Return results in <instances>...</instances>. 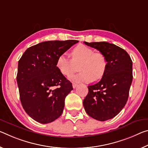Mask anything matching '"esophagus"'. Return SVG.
<instances>
[{"instance_id":"obj_1","label":"esophagus","mask_w":148,"mask_h":148,"mask_svg":"<svg viewBox=\"0 0 148 148\" xmlns=\"http://www.w3.org/2000/svg\"><path fill=\"white\" fill-rule=\"evenodd\" d=\"M77 86H78V84H75V83L72 84V87H73V88H76Z\"/></svg>"}]
</instances>
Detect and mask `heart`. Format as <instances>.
<instances>
[{
	"instance_id": "1",
	"label": "heart",
	"mask_w": 148,
	"mask_h": 148,
	"mask_svg": "<svg viewBox=\"0 0 148 148\" xmlns=\"http://www.w3.org/2000/svg\"><path fill=\"white\" fill-rule=\"evenodd\" d=\"M71 58L66 53L58 56L56 66L60 74L69 76L74 73L75 65L79 63V70L81 72L70 77L72 81L77 83H88L91 81L99 80L106 72L107 60L105 56L94 51L84 45H78L72 49Z\"/></svg>"
}]
</instances>
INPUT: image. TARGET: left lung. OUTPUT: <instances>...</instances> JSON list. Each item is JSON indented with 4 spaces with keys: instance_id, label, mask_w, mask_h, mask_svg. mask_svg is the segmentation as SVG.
Returning <instances> with one entry per match:
<instances>
[{
    "instance_id": "left-lung-1",
    "label": "left lung",
    "mask_w": 148,
    "mask_h": 148,
    "mask_svg": "<svg viewBox=\"0 0 148 148\" xmlns=\"http://www.w3.org/2000/svg\"><path fill=\"white\" fill-rule=\"evenodd\" d=\"M103 54L107 60L104 76L99 82L88 86L83 101L89 116L105 121L117 115L127 102L132 82V61L126 51L107 42H84Z\"/></svg>"
}]
</instances>
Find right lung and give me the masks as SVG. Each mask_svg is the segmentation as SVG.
I'll return each instance as SVG.
<instances>
[{"label":"right lung","instance_id":"add662e5","mask_svg":"<svg viewBox=\"0 0 148 148\" xmlns=\"http://www.w3.org/2000/svg\"><path fill=\"white\" fill-rule=\"evenodd\" d=\"M77 40L49 41L28 48L18 61L16 79L22 107L38 123H51L61 115L72 83L56 66L58 56Z\"/></svg>","mask_w":148,"mask_h":148}]
</instances>
